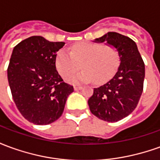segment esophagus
Wrapping results in <instances>:
<instances>
[{
    "label": "esophagus",
    "mask_w": 160,
    "mask_h": 160,
    "mask_svg": "<svg viewBox=\"0 0 160 160\" xmlns=\"http://www.w3.org/2000/svg\"><path fill=\"white\" fill-rule=\"evenodd\" d=\"M82 89V87L81 86H74V90H80Z\"/></svg>",
    "instance_id": "34e87169"
}]
</instances>
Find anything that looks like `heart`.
Wrapping results in <instances>:
<instances>
[{
  "instance_id": "heart-1",
  "label": "heart",
  "mask_w": 160,
  "mask_h": 160,
  "mask_svg": "<svg viewBox=\"0 0 160 160\" xmlns=\"http://www.w3.org/2000/svg\"><path fill=\"white\" fill-rule=\"evenodd\" d=\"M118 49L111 44L80 42L70 50H60L56 56V67L62 76L68 80L80 68L84 70L70 78L71 82H86L92 79L95 83L107 80L119 66Z\"/></svg>"
}]
</instances>
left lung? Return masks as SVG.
<instances>
[{"label":"left lung","mask_w":160,"mask_h":160,"mask_svg":"<svg viewBox=\"0 0 160 160\" xmlns=\"http://www.w3.org/2000/svg\"><path fill=\"white\" fill-rule=\"evenodd\" d=\"M95 42L115 46L120 65L111 80L94 88L88 99L91 112L101 120L115 122L134 111L143 92L145 63L134 41L118 32H108Z\"/></svg>","instance_id":"left-lung-1"}]
</instances>
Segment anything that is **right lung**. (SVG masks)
Listing matches in <instances>:
<instances>
[{
	"label": "right lung",
	"mask_w": 160,
	"mask_h": 160,
	"mask_svg": "<svg viewBox=\"0 0 160 160\" xmlns=\"http://www.w3.org/2000/svg\"><path fill=\"white\" fill-rule=\"evenodd\" d=\"M64 44L33 36L13 48L8 80L16 107L30 122H54L62 115L67 98L73 92L56 68V53Z\"/></svg>",
	"instance_id": "obj_1"
}]
</instances>
